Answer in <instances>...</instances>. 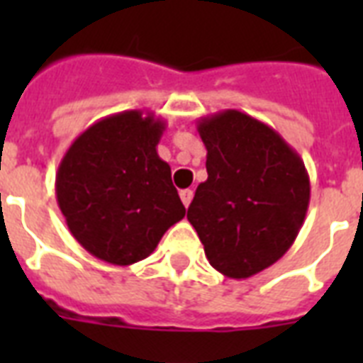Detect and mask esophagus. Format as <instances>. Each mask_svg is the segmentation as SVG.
Here are the masks:
<instances>
[{
	"label": "esophagus",
	"instance_id": "1",
	"mask_svg": "<svg viewBox=\"0 0 363 363\" xmlns=\"http://www.w3.org/2000/svg\"><path fill=\"white\" fill-rule=\"evenodd\" d=\"M192 198H194V192L192 190H182L181 192V201H182V205H184V207H190V203H192Z\"/></svg>",
	"mask_w": 363,
	"mask_h": 363
}]
</instances>
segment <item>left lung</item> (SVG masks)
<instances>
[{"instance_id": "left-lung-1", "label": "left lung", "mask_w": 363, "mask_h": 363, "mask_svg": "<svg viewBox=\"0 0 363 363\" xmlns=\"http://www.w3.org/2000/svg\"><path fill=\"white\" fill-rule=\"evenodd\" d=\"M198 131L207 181L196 188L186 218L216 271L248 279L298 238L309 209V173L271 125L238 109L201 116Z\"/></svg>"}]
</instances>
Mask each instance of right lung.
Segmentation results:
<instances>
[{
  "label": "right lung",
  "mask_w": 363,
  "mask_h": 363,
  "mask_svg": "<svg viewBox=\"0 0 363 363\" xmlns=\"http://www.w3.org/2000/svg\"><path fill=\"white\" fill-rule=\"evenodd\" d=\"M165 121L122 111L94 122L58 165L56 199L71 235L113 265H131L184 218L171 167L158 156Z\"/></svg>",
  "instance_id": "obj_1"
}]
</instances>
